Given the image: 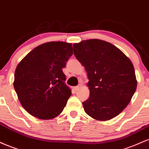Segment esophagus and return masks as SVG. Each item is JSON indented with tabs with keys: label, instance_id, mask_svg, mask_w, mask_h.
<instances>
[{
	"label": "esophagus",
	"instance_id": "1",
	"mask_svg": "<svg viewBox=\"0 0 149 149\" xmlns=\"http://www.w3.org/2000/svg\"><path fill=\"white\" fill-rule=\"evenodd\" d=\"M80 87H81V85H78L77 86H75V87H74V91H77L78 89L80 88Z\"/></svg>",
	"mask_w": 149,
	"mask_h": 149
}]
</instances>
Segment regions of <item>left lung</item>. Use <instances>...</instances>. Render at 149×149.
I'll return each mask as SVG.
<instances>
[{"label": "left lung", "instance_id": "8db88e82", "mask_svg": "<svg viewBox=\"0 0 149 149\" xmlns=\"http://www.w3.org/2000/svg\"><path fill=\"white\" fill-rule=\"evenodd\" d=\"M73 51L85 67L89 79L90 96L82 103L85 112L98 120L118 116L130 103L137 88L132 62L119 49L101 40L74 44Z\"/></svg>", "mask_w": 149, "mask_h": 149}]
</instances>
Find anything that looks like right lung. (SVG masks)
Segmentation results:
<instances>
[{"label":"right lung","instance_id":"1","mask_svg":"<svg viewBox=\"0 0 149 149\" xmlns=\"http://www.w3.org/2000/svg\"><path fill=\"white\" fill-rule=\"evenodd\" d=\"M72 54V44L50 42L36 47L17 66L14 88L30 114L48 120L62 112L72 95L62 69Z\"/></svg>","mask_w":149,"mask_h":149}]
</instances>
